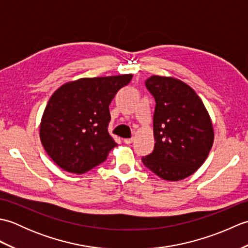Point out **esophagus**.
Segmentation results:
<instances>
[{"instance_id":"1","label":"esophagus","mask_w":248,"mask_h":248,"mask_svg":"<svg viewBox=\"0 0 248 248\" xmlns=\"http://www.w3.org/2000/svg\"><path fill=\"white\" fill-rule=\"evenodd\" d=\"M133 140H134V139H133V138H131V139H124V143H125V144H128V145L132 143Z\"/></svg>"}]
</instances>
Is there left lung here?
<instances>
[{
    "label": "left lung",
    "mask_w": 248,
    "mask_h": 248,
    "mask_svg": "<svg viewBox=\"0 0 248 248\" xmlns=\"http://www.w3.org/2000/svg\"><path fill=\"white\" fill-rule=\"evenodd\" d=\"M146 87L155 99V149L144 165L167 181L193 175L214 141L211 118L202 99L187 84L171 77L151 76Z\"/></svg>",
    "instance_id": "obj_1"
}]
</instances>
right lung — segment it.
I'll list each match as a JSON object with an SVG mask.
<instances>
[{
  "label": "right lung",
  "mask_w": 248,
  "mask_h": 248,
  "mask_svg": "<svg viewBox=\"0 0 248 248\" xmlns=\"http://www.w3.org/2000/svg\"><path fill=\"white\" fill-rule=\"evenodd\" d=\"M132 75L82 78L52 94L41 117L39 136L46 154L62 170L77 175L107 160L117 146L108 134V105Z\"/></svg>",
  "instance_id": "right-lung-1"
}]
</instances>
